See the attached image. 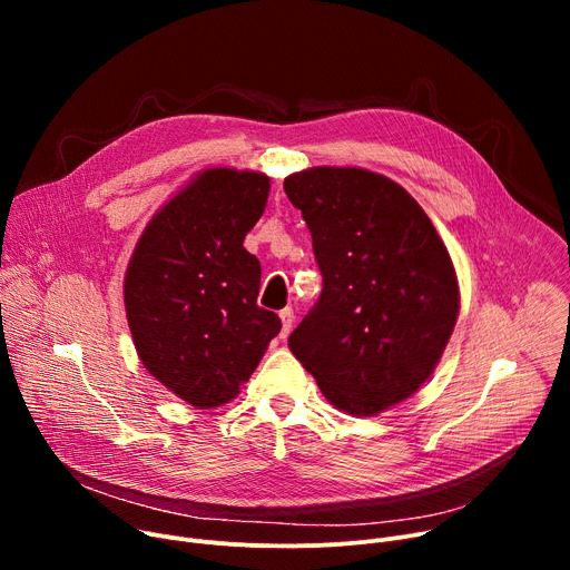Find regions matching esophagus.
<instances>
[{
  "label": "esophagus",
  "instance_id": "obj_1",
  "mask_svg": "<svg viewBox=\"0 0 570 570\" xmlns=\"http://www.w3.org/2000/svg\"><path fill=\"white\" fill-rule=\"evenodd\" d=\"M279 318H282V340H286L288 337V333L293 331V321H295V314H293V309L291 307H286V309H282L279 312Z\"/></svg>",
  "mask_w": 570,
  "mask_h": 570
}]
</instances>
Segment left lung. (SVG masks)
I'll use <instances>...</instances> for the list:
<instances>
[{
  "mask_svg": "<svg viewBox=\"0 0 570 570\" xmlns=\"http://www.w3.org/2000/svg\"><path fill=\"white\" fill-rule=\"evenodd\" d=\"M323 291L288 337L323 395L353 415L393 406L430 379L458 321L451 256L400 185L363 168L288 175Z\"/></svg>",
  "mask_w": 570,
  "mask_h": 570,
  "instance_id": "8db88e82",
  "label": "left lung"
}]
</instances>
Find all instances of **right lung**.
<instances>
[{
    "label": "right lung",
    "mask_w": 570,
    "mask_h": 570,
    "mask_svg": "<svg viewBox=\"0 0 570 570\" xmlns=\"http://www.w3.org/2000/svg\"><path fill=\"white\" fill-rule=\"evenodd\" d=\"M269 191L263 173L209 168L149 222L125 305L142 365L191 406L230 402L282 331L258 307L261 263L243 243Z\"/></svg>",
    "instance_id": "right-lung-1"
}]
</instances>
